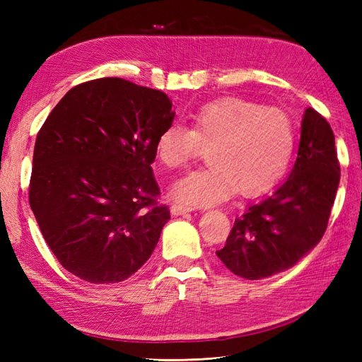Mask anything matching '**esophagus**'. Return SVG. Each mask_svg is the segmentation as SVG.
Wrapping results in <instances>:
<instances>
[{
  "label": "esophagus",
  "mask_w": 362,
  "mask_h": 362,
  "mask_svg": "<svg viewBox=\"0 0 362 362\" xmlns=\"http://www.w3.org/2000/svg\"><path fill=\"white\" fill-rule=\"evenodd\" d=\"M193 210H194L193 206H187V205H180V204H174L171 206V213L174 214V216H182V214L191 213Z\"/></svg>",
  "instance_id": "obj_1"
}]
</instances>
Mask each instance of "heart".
Returning <instances> with one entry per match:
<instances>
[{
	"instance_id": "1",
	"label": "heart",
	"mask_w": 362,
	"mask_h": 362,
	"mask_svg": "<svg viewBox=\"0 0 362 362\" xmlns=\"http://www.w3.org/2000/svg\"><path fill=\"white\" fill-rule=\"evenodd\" d=\"M294 126L286 113L240 98L204 105L191 129L168 126L156 140V158L166 169L187 166L209 151V166L177 180L174 201L189 206H211L238 193L255 196L271 188L291 161Z\"/></svg>"
}]
</instances>
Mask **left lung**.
Segmentation results:
<instances>
[{
  "label": "left lung",
  "instance_id": "1",
  "mask_svg": "<svg viewBox=\"0 0 362 362\" xmlns=\"http://www.w3.org/2000/svg\"><path fill=\"white\" fill-rule=\"evenodd\" d=\"M339 180L333 130L308 107L289 177L235 219L216 255L245 280L266 279L297 264L324 236Z\"/></svg>",
  "mask_w": 362,
  "mask_h": 362
}]
</instances>
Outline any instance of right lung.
Wrapping results in <instances>:
<instances>
[{
	"mask_svg": "<svg viewBox=\"0 0 362 362\" xmlns=\"http://www.w3.org/2000/svg\"><path fill=\"white\" fill-rule=\"evenodd\" d=\"M160 90L119 78L76 86L37 135L29 204L46 244L88 283L129 279L171 219L157 205L156 140L173 124Z\"/></svg>",
	"mask_w": 362,
	"mask_h": 362,
	"instance_id": "add662e5",
	"label": "right lung"
}]
</instances>
